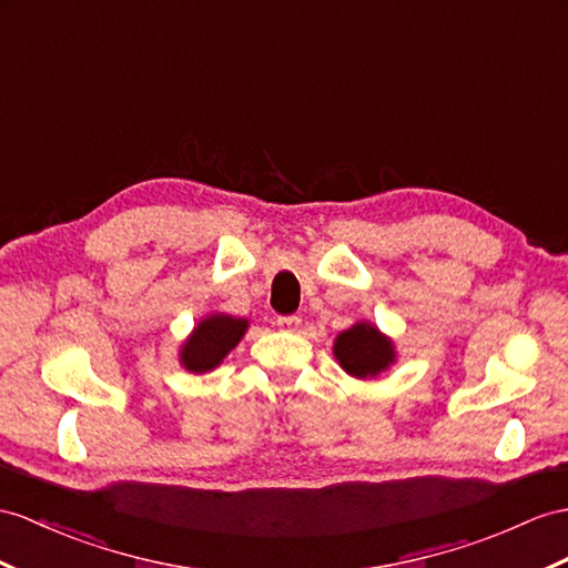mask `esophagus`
<instances>
[{"instance_id": "34e87169", "label": "esophagus", "mask_w": 568, "mask_h": 568, "mask_svg": "<svg viewBox=\"0 0 568 568\" xmlns=\"http://www.w3.org/2000/svg\"><path fill=\"white\" fill-rule=\"evenodd\" d=\"M276 325H280V329L294 332L301 325V317L298 315H280V317H276Z\"/></svg>"}]
</instances>
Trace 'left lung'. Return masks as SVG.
<instances>
[{"instance_id": "1", "label": "left lung", "mask_w": 568, "mask_h": 568, "mask_svg": "<svg viewBox=\"0 0 568 568\" xmlns=\"http://www.w3.org/2000/svg\"><path fill=\"white\" fill-rule=\"evenodd\" d=\"M335 356L339 358L342 368L352 373V376L368 378L388 368L393 364L395 352L393 344L376 327L368 323H358L337 337Z\"/></svg>"}]
</instances>
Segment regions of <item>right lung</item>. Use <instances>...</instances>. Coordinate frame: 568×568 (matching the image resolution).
Listing matches in <instances>:
<instances>
[{"instance_id": "add662e5", "label": "right lung", "mask_w": 568, "mask_h": 568, "mask_svg": "<svg viewBox=\"0 0 568 568\" xmlns=\"http://www.w3.org/2000/svg\"><path fill=\"white\" fill-rule=\"evenodd\" d=\"M247 327V321H241V317H231V315H212L202 321L192 337L185 342L183 354V366L187 371L204 373L212 371L214 366L221 364L236 344L241 342L243 332Z\"/></svg>"}]
</instances>
